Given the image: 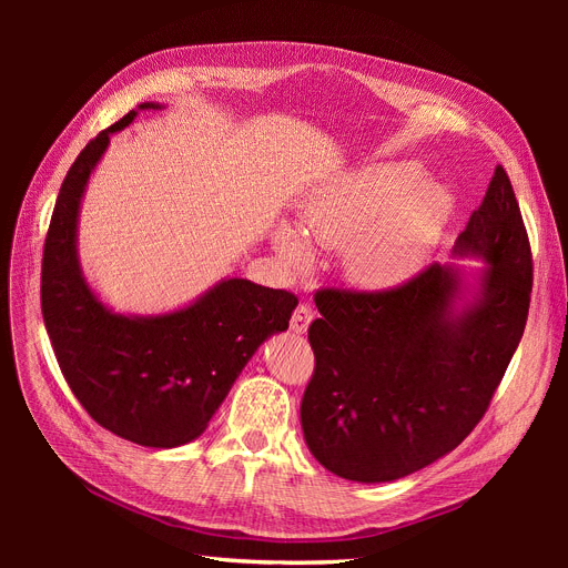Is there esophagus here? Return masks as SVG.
<instances>
[{
  "instance_id": "34e87169",
  "label": "esophagus",
  "mask_w": 568,
  "mask_h": 568,
  "mask_svg": "<svg viewBox=\"0 0 568 568\" xmlns=\"http://www.w3.org/2000/svg\"><path fill=\"white\" fill-rule=\"evenodd\" d=\"M313 322V311H311V306H306V304H300L294 308V313H292V320H290V329L294 332V334H306V329H308V324Z\"/></svg>"
}]
</instances>
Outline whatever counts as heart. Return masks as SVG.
<instances>
[{"label":"heart","instance_id":"obj_1","mask_svg":"<svg viewBox=\"0 0 568 568\" xmlns=\"http://www.w3.org/2000/svg\"><path fill=\"white\" fill-rule=\"evenodd\" d=\"M452 209L449 191L424 179L414 163H379L313 193L302 209L304 234L278 227L276 248L290 266L311 262V242L345 248V272L354 283L394 287L426 262Z\"/></svg>","mask_w":568,"mask_h":568}]
</instances>
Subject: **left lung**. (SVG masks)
I'll return each instance as SVG.
<instances>
[{"label":"left lung","instance_id":"obj_1","mask_svg":"<svg viewBox=\"0 0 568 568\" xmlns=\"http://www.w3.org/2000/svg\"><path fill=\"white\" fill-rule=\"evenodd\" d=\"M456 253L490 264L479 296L460 315V276L437 262L389 290L315 292V371L302 398V428L315 460L336 476L400 479L454 452L484 419L523 338L534 272L501 165Z\"/></svg>","mask_w":568,"mask_h":568}]
</instances>
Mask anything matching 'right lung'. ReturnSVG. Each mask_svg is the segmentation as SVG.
<instances>
[{
	"instance_id": "add662e5",
	"label": "right lung",
	"mask_w": 568,
	"mask_h": 568,
	"mask_svg": "<svg viewBox=\"0 0 568 568\" xmlns=\"http://www.w3.org/2000/svg\"><path fill=\"white\" fill-rule=\"evenodd\" d=\"M133 116L89 140L64 176L43 246L41 311L57 364L87 414L122 439L172 449L204 433L255 349L287 329L300 300L244 278L159 317H124L97 300L75 255L78 209L110 135Z\"/></svg>"
}]
</instances>
